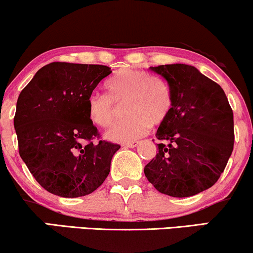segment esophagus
I'll list each match as a JSON object with an SVG mask.
<instances>
[{"label": "esophagus", "mask_w": 253, "mask_h": 253, "mask_svg": "<svg viewBox=\"0 0 253 253\" xmlns=\"http://www.w3.org/2000/svg\"><path fill=\"white\" fill-rule=\"evenodd\" d=\"M139 145V141H133V142H128V143H124L125 147H128V148H134Z\"/></svg>", "instance_id": "34e87169"}]
</instances>
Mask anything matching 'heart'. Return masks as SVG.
<instances>
[{"mask_svg": "<svg viewBox=\"0 0 253 253\" xmlns=\"http://www.w3.org/2000/svg\"><path fill=\"white\" fill-rule=\"evenodd\" d=\"M108 94H92L88 98V116L92 123L107 128L124 106L125 119L114 125L107 137L117 142H132L146 135L150 125L159 127L167 121L172 100L168 86L152 79L140 70H124L106 84Z\"/></svg>", "mask_w": 253, "mask_h": 253, "instance_id": "obj_1", "label": "heart"}]
</instances>
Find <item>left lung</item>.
Masks as SVG:
<instances>
[{
    "label": "left lung",
    "instance_id": "left-lung-1",
    "mask_svg": "<svg viewBox=\"0 0 253 253\" xmlns=\"http://www.w3.org/2000/svg\"><path fill=\"white\" fill-rule=\"evenodd\" d=\"M150 70L167 81L172 106L156 132L162 141L156 143L159 153L143 171L160 193L194 196L216 183L231 156L232 108L223 88L194 66L168 64Z\"/></svg>",
    "mask_w": 253,
    "mask_h": 253
}]
</instances>
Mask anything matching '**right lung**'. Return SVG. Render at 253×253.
I'll list each match as a JSON object with an SVG mask.
<instances>
[{
    "instance_id": "obj_1",
    "label": "right lung",
    "mask_w": 253,
    "mask_h": 253,
    "mask_svg": "<svg viewBox=\"0 0 253 253\" xmlns=\"http://www.w3.org/2000/svg\"><path fill=\"white\" fill-rule=\"evenodd\" d=\"M111 68L53 62L38 70L22 89L14 126L18 152L44 189L81 197L100 187L120 148L100 140L88 116V98ZM95 137L98 142L91 141Z\"/></svg>"
}]
</instances>
